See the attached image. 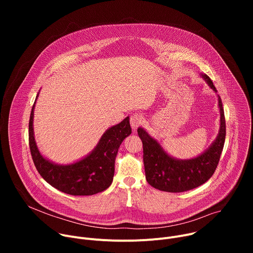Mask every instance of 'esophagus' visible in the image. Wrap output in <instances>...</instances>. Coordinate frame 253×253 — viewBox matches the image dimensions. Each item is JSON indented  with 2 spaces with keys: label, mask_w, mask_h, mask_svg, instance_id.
Masks as SVG:
<instances>
[{
  "label": "esophagus",
  "mask_w": 253,
  "mask_h": 253,
  "mask_svg": "<svg viewBox=\"0 0 253 253\" xmlns=\"http://www.w3.org/2000/svg\"><path fill=\"white\" fill-rule=\"evenodd\" d=\"M142 122H143V118L141 117V115L135 114V115L131 116V118H130V124L134 131L142 124Z\"/></svg>",
  "instance_id": "obj_1"
}]
</instances>
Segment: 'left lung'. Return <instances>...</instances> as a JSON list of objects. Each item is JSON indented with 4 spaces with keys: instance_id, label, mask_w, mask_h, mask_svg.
<instances>
[{
    "instance_id": "obj_1",
    "label": "left lung",
    "mask_w": 253,
    "mask_h": 253,
    "mask_svg": "<svg viewBox=\"0 0 253 253\" xmlns=\"http://www.w3.org/2000/svg\"><path fill=\"white\" fill-rule=\"evenodd\" d=\"M200 75L217 95L220 113L218 134L206 150L190 159H178L168 154L145 129L139 127L137 130L143 143V161L147 182L158 190L177 193L196 188L207 181L218 165L226 135L224 111L213 82L207 75Z\"/></svg>"
}]
</instances>
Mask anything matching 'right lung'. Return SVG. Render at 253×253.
Wrapping results in <instances>:
<instances>
[{
    "mask_svg": "<svg viewBox=\"0 0 253 253\" xmlns=\"http://www.w3.org/2000/svg\"><path fill=\"white\" fill-rule=\"evenodd\" d=\"M38 96L39 93L30 116L29 144L34 164L40 175L51 186L70 195H93L106 190L113 181L118 149L123 140L132 133L129 117L108 128L96 147L85 157L70 164H58L42 155L35 140L34 110Z\"/></svg>",
    "mask_w": 253,
    "mask_h": 253,
    "instance_id": "add662e5",
    "label": "right lung"
}]
</instances>
